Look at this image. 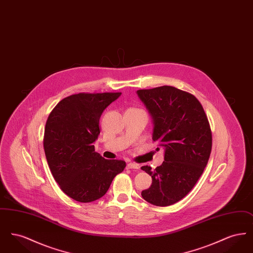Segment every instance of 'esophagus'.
I'll list each match as a JSON object with an SVG mask.
<instances>
[{
  "label": "esophagus",
  "instance_id": "34e87169",
  "mask_svg": "<svg viewBox=\"0 0 253 253\" xmlns=\"http://www.w3.org/2000/svg\"><path fill=\"white\" fill-rule=\"evenodd\" d=\"M127 169H139V165L138 164H135V163H128L127 164Z\"/></svg>",
  "mask_w": 253,
  "mask_h": 253
}]
</instances>
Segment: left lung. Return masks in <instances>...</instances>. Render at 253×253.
I'll return each instance as SVG.
<instances>
[{
  "mask_svg": "<svg viewBox=\"0 0 253 253\" xmlns=\"http://www.w3.org/2000/svg\"><path fill=\"white\" fill-rule=\"evenodd\" d=\"M136 93L153 119V140L165 151L160 166L141 167L152 176L141 195L155 206L174 204L193 190L207 166L212 145L210 123L199 100L188 92L165 85Z\"/></svg>",
  "mask_w": 253,
  "mask_h": 253,
  "instance_id": "left-lung-1",
  "label": "left lung"
}]
</instances>
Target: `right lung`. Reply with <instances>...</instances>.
<instances>
[{"instance_id": "add662e5", "label": "right lung", "mask_w": 253, "mask_h": 253, "mask_svg": "<svg viewBox=\"0 0 253 253\" xmlns=\"http://www.w3.org/2000/svg\"><path fill=\"white\" fill-rule=\"evenodd\" d=\"M121 95L75 94L60 100L49 115L43 136L46 160L61 191L76 201L102 197L126 167L123 160L103 158L94 146L103 111Z\"/></svg>"}]
</instances>
